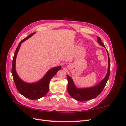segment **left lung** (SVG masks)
I'll return each instance as SVG.
<instances>
[{
    "instance_id": "1",
    "label": "left lung",
    "mask_w": 126,
    "mask_h": 126,
    "mask_svg": "<svg viewBox=\"0 0 126 126\" xmlns=\"http://www.w3.org/2000/svg\"><path fill=\"white\" fill-rule=\"evenodd\" d=\"M98 43L100 44L102 46L106 47L105 46L101 41V39L99 37H97ZM108 53V51H107ZM108 56V72L105 78L102 80L98 84L97 86L88 88H83L79 89L76 88L73 82V81L69 76L67 75V78L68 80V92L70 94V96L74 98V99L79 101H86L92 99L96 98L102 90L104 89L105 86L107 82L109 75H110V59Z\"/></svg>"
}]
</instances>
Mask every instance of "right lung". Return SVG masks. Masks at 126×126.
<instances>
[{"mask_svg":"<svg viewBox=\"0 0 126 126\" xmlns=\"http://www.w3.org/2000/svg\"><path fill=\"white\" fill-rule=\"evenodd\" d=\"M35 32L30 34V35L22 40L19 44L15 52L13 60L12 68H11V73H12L15 85H16L19 93L26 98L32 100L38 99L45 96L48 93L49 89V82L50 81L51 79L56 74L57 72L61 69V66L52 68L47 72V74L45 75L43 79L40 80L39 81L34 83H26L22 81L18 77L16 70H15V62H16L17 53L22 42L28 39Z\"/></svg>","mask_w":126,"mask_h":126,"instance_id":"right-lung-1","label":"right lung"}]
</instances>
